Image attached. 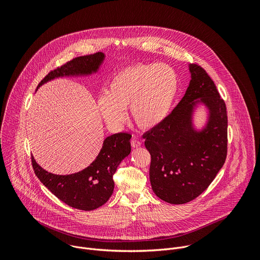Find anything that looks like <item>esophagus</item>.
Masks as SVG:
<instances>
[{
  "mask_svg": "<svg viewBox=\"0 0 260 260\" xmlns=\"http://www.w3.org/2000/svg\"><path fill=\"white\" fill-rule=\"evenodd\" d=\"M131 145H132V147H134V148H138V147L141 146V142H140L139 140L133 138V139L131 140Z\"/></svg>",
  "mask_w": 260,
  "mask_h": 260,
  "instance_id": "1",
  "label": "esophagus"
}]
</instances>
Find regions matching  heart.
<instances>
[{"mask_svg": "<svg viewBox=\"0 0 260 260\" xmlns=\"http://www.w3.org/2000/svg\"><path fill=\"white\" fill-rule=\"evenodd\" d=\"M179 89L177 72L167 63H137L118 71L110 80L107 93L98 99L104 120L120 125L129 107L132 120L143 129L160 124L168 116Z\"/></svg>", "mask_w": 260, "mask_h": 260, "instance_id": "1", "label": "heart"}]
</instances>
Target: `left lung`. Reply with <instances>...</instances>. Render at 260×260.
I'll use <instances>...</instances> for the list:
<instances>
[{
    "label": "left lung",
    "instance_id": "1",
    "mask_svg": "<svg viewBox=\"0 0 260 260\" xmlns=\"http://www.w3.org/2000/svg\"><path fill=\"white\" fill-rule=\"evenodd\" d=\"M191 80L182 100L157 126L147 132L149 177L153 192L162 201L186 204L204 192L223 167L228 154V114L211 77L189 64ZM203 103L208 118L202 130L193 124L194 109Z\"/></svg>",
    "mask_w": 260,
    "mask_h": 260
}]
</instances>
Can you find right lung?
I'll use <instances>...</instances> for the list:
<instances>
[{"mask_svg":"<svg viewBox=\"0 0 260 260\" xmlns=\"http://www.w3.org/2000/svg\"><path fill=\"white\" fill-rule=\"evenodd\" d=\"M105 59L103 52L74 58L61 67L51 71L39 83L59 77L88 76L99 71ZM132 135L118 133L104 140L96 158L84 170L71 175H55L45 171L31 156V165L36 176L61 202L68 206L83 211H91L103 206L114 190L113 175L119 164L131 153Z\"/></svg>","mask_w":260,"mask_h":260,"instance_id":"add662e5","label":"right lung"}]
</instances>
